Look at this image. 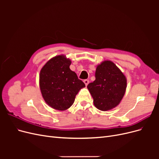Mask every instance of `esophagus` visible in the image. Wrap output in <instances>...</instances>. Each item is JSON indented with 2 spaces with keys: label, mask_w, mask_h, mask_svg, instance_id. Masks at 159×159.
<instances>
[{
  "label": "esophagus",
  "mask_w": 159,
  "mask_h": 159,
  "mask_svg": "<svg viewBox=\"0 0 159 159\" xmlns=\"http://www.w3.org/2000/svg\"><path fill=\"white\" fill-rule=\"evenodd\" d=\"M84 82L85 85L87 86L88 85V84H89V80H84Z\"/></svg>",
  "instance_id": "34e87169"
}]
</instances>
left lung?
Wrapping results in <instances>:
<instances>
[{"label": "left lung", "instance_id": "obj_1", "mask_svg": "<svg viewBox=\"0 0 159 159\" xmlns=\"http://www.w3.org/2000/svg\"><path fill=\"white\" fill-rule=\"evenodd\" d=\"M95 75V80L88 85V89L95 107L105 111L117 107L126 91L125 75L110 60L98 65Z\"/></svg>", "mask_w": 159, "mask_h": 159}]
</instances>
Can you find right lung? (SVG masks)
I'll return each mask as SVG.
<instances>
[{
    "mask_svg": "<svg viewBox=\"0 0 159 159\" xmlns=\"http://www.w3.org/2000/svg\"><path fill=\"white\" fill-rule=\"evenodd\" d=\"M71 61L61 54L53 57L42 67L39 85L45 102L52 108L64 111L73 105L79 91L85 87L71 71Z\"/></svg>",
    "mask_w": 159,
    "mask_h": 159,
    "instance_id": "add662e5",
    "label": "right lung"
}]
</instances>
